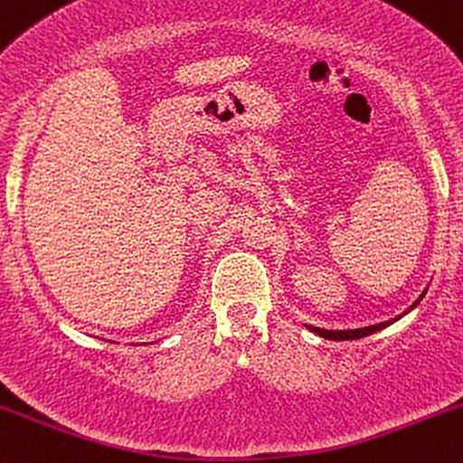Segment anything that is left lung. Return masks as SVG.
<instances>
[{
  "label": "left lung",
  "mask_w": 463,
  "mask_h": 463,
  "mask_svg": "<svg viewBox=\"0 0 463 463\" xmlns=\"http://www.w3.org/2000/svg\"><path fill=\"white\" fill-rule=\"evenodd\" d=\"M422 296H424V291H422ZM422 296H420V298H418L416 302H413V305L409 307L407 311H402L401 316H396L394 320L372 324V326H364V328H348V331H326V328H317V326H307V328H309V331H313L316 335H320V337H324V339H333V342H344V339H361V337H368V335L376 333V331H383L385 326H390V324H394L396 320H401L402 316H407V313L411 311V309H416L418 302L422 300Z\"/></svg>",
  "instance_id": "1"
}]
</instances>
